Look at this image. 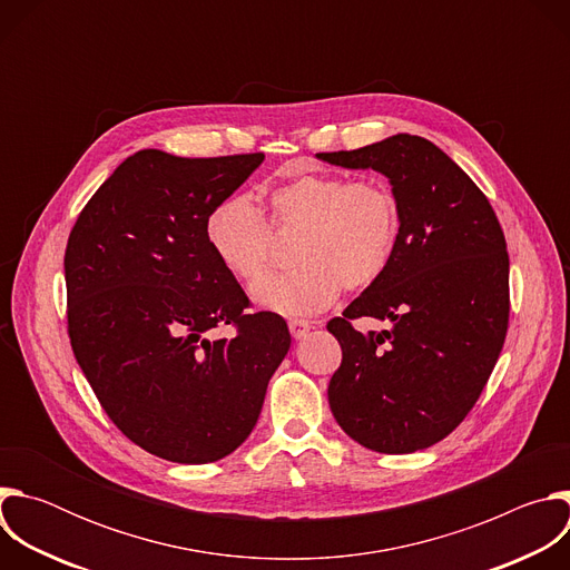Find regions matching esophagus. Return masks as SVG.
<instances>
[{"mask_svg":"<svg viewBox=\"0 0 570 570\" xmlns=\"http://www.w3.org/2000/svg\"><path fill=\"white\" fill-rule=\"evenodd\" d=\"M311 327H313V322H311V320H302V317H293V320H288V330H291V336H293L295 341L304 338V336L311 332Z\"/></svg>","mask_w":570,"mask_h":570,"instance_id":"1","label":"esophagus"}]
</instances>
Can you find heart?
<instances>
[{
	"mask_svg": "<svg viewBox=\"0 0 570 570\" xmlns=\"http://www.w3.org/2000/svg\"><path fill=\"white\" fill-rule=\"evenodd\" d=\"M271 223L299 227L291 273L271 275L250 288L264 311L311 315L332 306L343 286L363 291L392 264L399 243V203L381 178L347 180L302 174L268 191ZM205 240L216 262L238 279H257L271 266L273 236L248 194H229L205 216Z\"/></svg>",
	"mask_w": 570,
	"mask_h": 570,
	"instance_id": "heart-1",
	"label": "heart"
}]
</instances>
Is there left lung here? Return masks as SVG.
Here are the masks:
<instances>
[{
    "label": "left lung",
    "instance_id": "obj_1",
    "mask_svg": "<svg viewBox=\"0 0 570 570\" xmlns=\"http://www.w3.org/2000/svg\"><path fill=\"white\" fill-rule=\"evenodd\" d=\"M317 157L383 174L401 216L385 275L327 324L343 350L327 392L332 413L365 449H429L466 417L503 350L505 234L475 183L424 137L399 132ZM363 314L391 330L356 333L351 320Z\"/></svg>",
    "mask_w": 570,
    "mask_h": 570
}]
</instances>
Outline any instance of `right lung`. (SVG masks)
Segmentation results:
<instances>
[{
  "mask_svg": "<svg viewBox=\"0 0 570 570\" xmlns=\"http://www.w3.org/2000/svg\"><path fill=\"white\" fill-rule=\"evenodd\" d=\"M264 153L176 157L144 148L115 169L65 250L73 356L115 426L180 464L229 455L253 433L291 347L284 317L250 299L212 255L205 216ZM232 323V340L206 334Z\"/></svg>",
  "mask_w": 570,
  "mask_h": 570,
  "instance_id": "add662e5",
  "label": "right lung"
}]
</instances>
